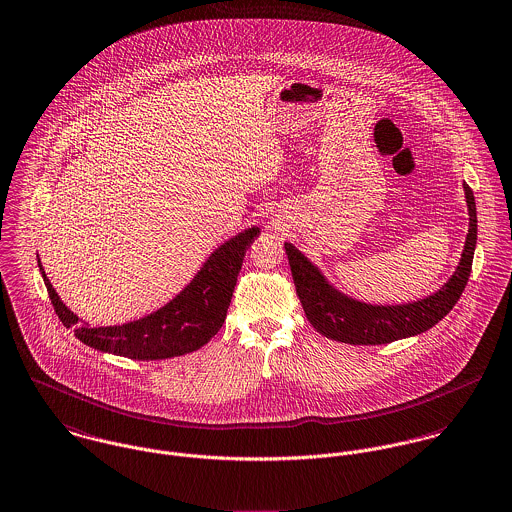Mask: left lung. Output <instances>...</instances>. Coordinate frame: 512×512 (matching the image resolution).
I'll return each mask as SVG.
<instances>
[{
    "instance_id": "8db88e82",
    "label": "left lung",
    "mask_w": 512,
    "mask_h": 512,
    "mask_svg": "<svg viewBox=\"0 0 512 512\" xmlns=\"http://www.w3.org/2000/svg\"><path fill=\"white\" fill-rule=\"evenodd\" d=\"M463 190L469 210V233L465 239L461 261L452 279L436 294L416 302L397 306H373L353 300L328 283L318 267H314L292 243H284L292 281L308 322L322 336L353 345L391 343L422 334L436 326L454 308L471 275V263L477 243V210L473 190L467 184H463Z\"/></svg>"
}]
</instances>
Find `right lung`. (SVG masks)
Instances as JSON below:
<instances>
[{
    "label": "right lung",
    "mask_w": 512,
    "mask_h": 512,
    "mask_svg": "<svg viewBox=\"0 0 512 512\" xmlns=\"http://www.w3.org/2000/svg\"><path fill=\"white\" fill-rule=\"evenodd\" d=\"M257 235L259 228H249L231 237L208 257L198 275L169 304L121 326L92 328L78 324V316L62 304L57 290L49 283L41 261L39 269L58 320L66 328L76 326L74 336L82 343L98 351L139 361L169 359L200 349L218 334L226 322L245 251Z\"/></svg>",
    "instance_id": "1"
}]
</instances>
